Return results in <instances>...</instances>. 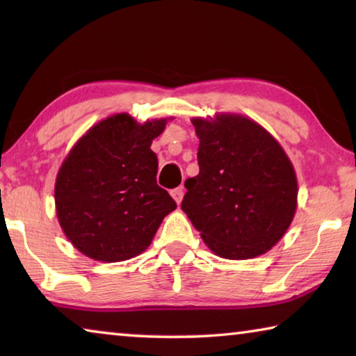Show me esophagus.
<instances>
[{"label": "esophagus", "mask_w": 356, "mask_h": 356, "mask_svg": "<svg viewBox=\"0 0 356 356\" xmlns=\"http://www.w3.org/2000/svg\"><path fill=\"white\" fill-rule=\"evenodd\" d=\"M184 195H185V188H184V186H177V188H174V190L171 191V196L174 197V201H176L177 204L182 202Z\"/></svg>", "instance_id": "esophagus-1"}]
</instances>
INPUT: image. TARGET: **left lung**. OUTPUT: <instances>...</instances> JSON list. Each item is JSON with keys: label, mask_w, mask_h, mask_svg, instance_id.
<instances>
[{"label": "left lung", "mask_w": 356, "mask_h": 356, "mask_svg": "<svg viewBox=\"0 0 356 356\" xmlns=\"http://www.w3.org/2000/svg\"><path fill=\"white\" fill-rule=\"evenodd\" d=\"M191 122L200 174L185 180L180 207L216 256L243 261L272 250L297 210V176L284 149L242 114Z\"/></svg>", "instance_id": "8db88e82"}]
</instances>
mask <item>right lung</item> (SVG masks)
Segmentation results:
<instances>
[{
  "label": "right lung",
  "instance_id": "right-lung-1",
  "mask_svg": "<svg viewBox=\"0 0 356 356\" xmlns=\"http://www.w3.org/2000/svg\"><path fill=\"white\" fill-rule=\"evenodd\" d=\"M170 119L144 124L118 113L92 125L59 168L56 216L65 237L84 256L120 262L141 254L176 209L156 185L159 161L150 149Z\"/></svg>",
  "mask_w": 356,
  "mask_h": 356
}]
</instances>
